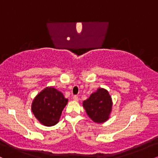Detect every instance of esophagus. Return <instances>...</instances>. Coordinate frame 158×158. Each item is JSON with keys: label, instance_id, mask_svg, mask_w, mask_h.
I'll use <instances>...</instances> for the list:
<instances>
[{"label": "esophagus", "instance_id": "obj_1", "mask_svg": "<svg viewBox=\"0 0 158 158\" xmlns=\"http://www.w3.org/2000/svg\"><path fill=\"white\" fill-rule=\"evenodd\" d=\"M73 99L74 101H78L79 100V97H78V96L77 95H74L73 97Z\"/></svg>", "mask_w": 158, "mask_h": 158}]
</instances>
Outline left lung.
<instances>
[{
	"label": "left lung",
	"instance_id": "left-lung-1",
	"mask_svg": "<svg viewBox=\"0 0 158 158\" xmlns=\"http://www.w3.org/2000/svg\"><path fill=\"white\" fill-rule=\"evenodd\" d=\"M86 113L94 122L101 123L108 119L112 107L111 97L106 90L99 88L83 102Z\"/></svg>",
	"mask_w": 158,
	"mask_h": 158
}]
</instances>
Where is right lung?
Here are the masks:
<instances>
[{
    "label": "right lung",
    "instance_id": "obj_1",
    "mask_svg": "<svg viewBox=\"0 0 158 158\" xmlns=\"http://www.w3.org/2000/svg\"><path fill=\"white\" fill-rule=\"evenodd\" d=\"M68 101L60 91L52 87L46 88L34 99L32 104V113L44 126H54L59 122Z\"/></svg>",
    "mask_w": 158,
    "mask_h": 158
}]
</instances>
